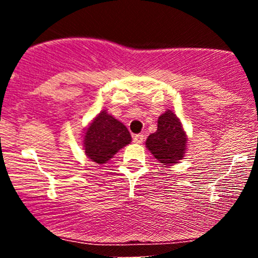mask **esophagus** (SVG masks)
Instances as JSON below:
<instances>
[{
    "instance_id": "1",
    "label": "esophagus",
    "mask_w": 258,
    "mask_h": 258,
    "mask_svg": "<svg viewBox=\"0 0 258 258\" xmlns=\"http://www.w3.org/2000/svg\"><path fill=\"white\" fill-rule=\"evenodd\" d=\"M144 137H146V136H144L143 133H139V135H135V136H133V142H135V143H137V144L143 143Z\"/></svg>"
}]
</instances>
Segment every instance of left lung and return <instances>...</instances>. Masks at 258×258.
Masks as SVG:
<instances>
[{"label": "left lung", "instance_id": "1", "mask_svg": "<svg viewBox=\"0 0 258 258\" xmlns=\"http://www.w3.org/2000/svg\"><path fill=\"white\" fill-rule=\"evenodd\" d=\"M186 141L179 119L173 111L167 110L160 115L158 130L148 137L146 146L159 162L168 166L183 159Z\"/></svg>", "mask_w": 258, "mask_h": 258}]
</instances>
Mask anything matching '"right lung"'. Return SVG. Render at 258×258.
<instances>
[{
    "instance_id": "right-lung-1",
    "label": "right lung",
    "mask_w": 258,
    "mask_h": 258,
    "mask_svg": "<svg viewBox=\"0 0 258 258\" xmlns=\"http://www.w3.org/2000/svg\"><path fill=\"white\" fill-rule=\"evenodd\" d=\"M131 139L126 126L103 110L86 130L84 150L92 161L105 164L121 148L131 143Z\"/></svg>"
}]
</instances>
